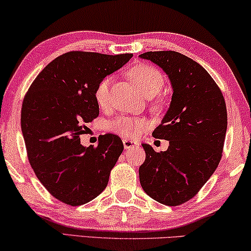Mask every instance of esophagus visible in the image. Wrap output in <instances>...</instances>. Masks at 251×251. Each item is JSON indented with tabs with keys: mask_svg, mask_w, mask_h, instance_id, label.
Wrapping results in <instances>:
<instances>
[{
	"mask_svg": "<svg viewBox=\"0 0 251 251\" xmlns=\"http://www.w3.org/2000/svg\"><path fill=\"white\" fill-rule=\"evenodd\" d=\"M123 146H125V149H133L134 147H138L139 144L128 139H123Z\"/></svg>",
	"mask_w": 251,
	"mask_h": 251,
	"instance_id": "34e87169",
	"label": "esophagus"
}]
</instances>
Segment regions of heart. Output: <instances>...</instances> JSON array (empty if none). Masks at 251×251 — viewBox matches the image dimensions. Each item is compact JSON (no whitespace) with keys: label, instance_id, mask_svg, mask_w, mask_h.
<instances>
[{"label":"heart","instance_id":"b5f03b06","mask_svg":"<svg viewBox=\"0 0 251 251\" xmlns=\"http://www.w3.org/2000/svg\"><path fill=\"white\" fill-rule=\"evenodd\" d=\"M129 76L146 98H153L161 91L164 86V77L159 69L150 65H137L130 69ZM111 77H105L98 84L95 88V101L101 107L107 105L109 102V87ZM148 126V121L142 118H119L109 123V129L120 134L123 138L134 139Z\"/></svg>","mask_w":251,"mask_h":251}]
</instances>
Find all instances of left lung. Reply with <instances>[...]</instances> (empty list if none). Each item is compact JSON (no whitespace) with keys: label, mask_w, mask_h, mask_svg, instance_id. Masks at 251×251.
<instances>
[{"label":"left lung","mask_w":251,"mask_h":251,"mask_svg":"<svg viewBox=\"0 0 251 251\" xmlns=\"http://www.w3.org/2000/svg\"><path fill=\"white\" fill-rule=\"evenodd\" d=\"M167 74L173 87L171 105L152 136L169 141L156 152L142 144L145 163L139 168L141 187L168 206L191 200L213 174L221 160L228 126L226 107L217 83L201 65L177 51H148Z\"/></svg>","instance_id":"1"}]
</instances>
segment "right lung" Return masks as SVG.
Returning a JSON list of instances; mask_svg holds the SVG:
<instances>
[{
  "instance_id": "1",
  "label": "right lung",
  "mask_w": 251,
  "mask_h": 251,
  "mask_svg": "<svg viewBox=\"0 0 251 251\" xmlns=\"http://www.w3.org/2000/svg\"><path fill=\"white\" fill-rule=\"evenodd\" d=\"M131 57L66 52L42 69L23 100L21 129L30 165L46 190L68 205L101 194L123 151L114 134L100 136L96 147H84L79 136L99 115L98 84Z\"/></svg>"
}]
</instances>
